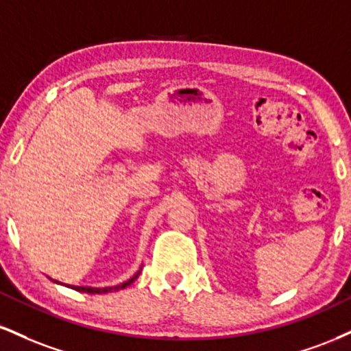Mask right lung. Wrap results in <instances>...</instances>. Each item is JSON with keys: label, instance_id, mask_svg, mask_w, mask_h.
<instances>
[{"label": "right lung", "instance_id": "right-lung-1", "mask_svg": "<svg viewBox=\"0 0 351 351\" xmlns=\"http://www.w3.org/2000/svg\"><path fill=\"white\" fill-rule=\"evenodd\" d=\"M140 271H142V267L138 269V271H136L134 276L130 277V279L128 280H125V282H122V284H119V285H114V287H79V285H69V284H62V282H58V280H54L56 284H60V285H66V287H71V289H74V291H79V292H87V293H107V292H112V291H120V289H125L127 287V285H130L132 282H135V279L136 277L140 276ZM52 280V279H51Z\"/></svg>", "mask_w": 351, "mask_h": 351}]
</instances>
